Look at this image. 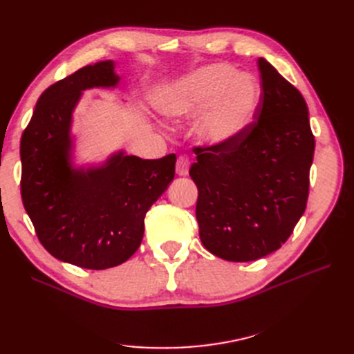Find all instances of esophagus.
I'll return each instance as SVG.
<instances>
[{"instance_id": "1", "label": "esophagus", "mask_w": 354, "mask_h": 354, "mask_svg": "<svg viewBox=\"0 0 354 354\" xmlns=\"http://www.w3.org/2000/svg\"><path fill=\"white\" fill-rule=\"evenodd\" d=\"M189 168H190V160L187 156H178L177 158V164H176V171L178 176H187L189 174Z\"/></svg>"}]
</instances>
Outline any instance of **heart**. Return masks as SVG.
<instances>
[{
    "label": "heart",
    "instance_id": "1",
    "mask_svg": "<svg viewBox=\"0 0 354 354\" xmlns=\"http://www.w3.org/2000/svg\"><path fill=\"white\" fill-rule=\"evenodd\" d=\"M261 99L259 82L227 63L202 66L173 82L159 100V111L176 120L199 115L198 134L211 146H226L254 120Z\"/></svg>",
    "mask_w": 354,
    "mask_h": 354
}]
</instances>
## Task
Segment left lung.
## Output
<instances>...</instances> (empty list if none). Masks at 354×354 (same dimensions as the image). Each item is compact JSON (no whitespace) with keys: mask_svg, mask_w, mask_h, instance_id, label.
I'll use <instances>...</instances> for the list:
<instances>
[{"mask_svg":"<svg viewBox=\"0 0 354 354\" xmlns=\"http://www.w3.org/2000/svg\"><path fill=\"white\" fill-rule=\"evenodd\" d=\"M252 122L226 146L196 147L189 174L198 186L201 242L227 261L279 250L304 214L315 137L306 100L266 59Z\"/></svg>","mask_w":354,"mask_h":354,"instance_id":"1","label":"left lung"}]
</instances>
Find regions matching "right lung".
Wrapping results in <instances>:
<instances>
[{
    "label": "right lung",
    "instance_id": "right-lung-1",
    "mask_svg": "<svg viewBox=\"0 0 354 354\" xmlns=\"http://www.w3.org/2000/svg\"><path fill=\"white\" fill-rule=\"evenodd\" d=\"M113 60L84 66L39 95L20 140L22 201L42 246L91 270L120 266L137 251L145 216L176 174V155L142 159L124 151L73 167V111L82 91L116 88Z\"/></svg>",
    "mask_w": 354,
    "mask_h": 354
}]
</instances>
